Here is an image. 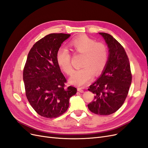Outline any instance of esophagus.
Returning a JSON list of instances; mask_svg holds the SVG:
<instances>
[{
    "label": "esophagus",
    "instance_id": "34e87169",
    "mask_svg": "<svg viewBox=\"0 0 148 148\" xmlns=\"http://www.w3.org/2000/svg\"><path fill=\"white\" fill-rule=\"evenodd\" d=\"M77 89H78V91L80 92H83V91H84L83 88H78Z\"/></svg>",
    "mask_w": 148,
    "mask_h": 148
}]
</instances>
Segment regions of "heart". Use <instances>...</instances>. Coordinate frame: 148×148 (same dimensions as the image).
I'll return each mask as SVG.
<instances>
[{"mask_svg": "<svg viewBox=\"0 0 148 148\" xmlns=\"http://www.w3.org/2000/svg\"><path fill=\"white\" fill-rule=\"evenodd\" d=\"M70 46L75 54L83 56L81 60L82 67L71 75L70 78L71 83L82 86L90 81L94 74L99 75L104 70L109 60V51L104 44L96 42L95 40L88 36L82 35L71 40ZM56 60L58 65L66 74L72 73L71 56L67 49H58Z\"/></svg>", "mask_w": 148, "mask_h": 148, "instance_id": "b5f03b06", "label": "heart"}]
</instances>
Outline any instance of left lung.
Here are the masks:
<instances>
[{
    "mask_svg": "<svg viewBox=\"0 0 148 148\" xmlns=\"http://www.w3.org/2000/svg\"><path fill=\"white\" fill-rule=\"evenodd\" d=\"M99 34L109 47V60L101 77L89 86L88 90L95 96L88 107L95 114L108 115L115 112L123 104L132 83V75L123 47L109 34Z\"/></svg>",
    "mask_w": 148,
    "mask_h": 148,
    "instance_id": "left-lung-1",
    "label": "left lung"
}]
</instances>
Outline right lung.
Masks as SVG:
<instances>
[{"label": "right lung", "instance_id": "right-lung-1", "mask_svg": "<svg viewBox=\"0 0 148 148\" xmlns=\"http://www.w3.org/2000/svg\"><path fill=\"white\" fill-rule=\"evenodd\" d=\"M69 34H49L30 49L23 69L25 94L30 105L42 117L56 118L69 107L76 88L66 87L67 82L56 60L58 49Z\"/></svg>", "mask_w": 148, "mask_h": 148}]
</instances>
